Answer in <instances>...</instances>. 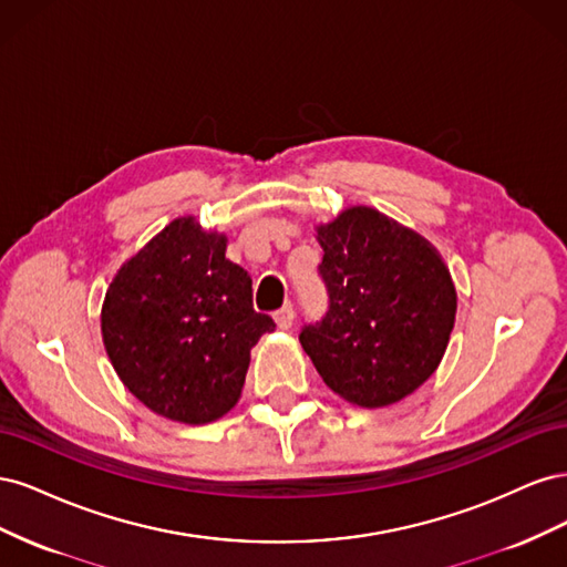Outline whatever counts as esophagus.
I'll use <instances>...</instances> for the list:
<instances>
[{
  "mask_svg": "<svg viewBox=\"0 0 567 567\" xmlns=\"http://www.w3.org/2000/svg\"><path fill=\"white\" fill-rule=\"evenodd\" d=\"M293 319H296V312H293V305H284L279 312H274V321H277V326L281 331H286V329H290V326H293Z\"/></svg>",
  "mask_w": 567,
  "mask_h": 567,
  "instance_id": "1",
  "label": "esophagus"
}]
</instances>
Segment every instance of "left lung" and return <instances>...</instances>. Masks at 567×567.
I'll return each instance as SVG.
<instances>
[{
  "label": "left lung",
  "mask_w": 567,
  "mask_h": 567,
  "mask_svg": "<svg viewBox=\"0 0 567 567\" xmlns=\"http://www.w3.org/2000/svg\"><path fill=\"white\" fill-rule=\"evenodd\" d=\"M329 310L300 331L323 383L357 406L400 402L447 350L456 290L437 250L371 208L317 229Z\"/></svg>",
  "instance_id": "left-lung-1"
}]
</instances>
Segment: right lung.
Instances as JSON below:
<instances>
[{
    "label": "right lung",
    "instance_id": "add662e5",
    "mask_svg": "<svg viewBox=\"0 0 567 567\" xmlns=\"http://www.w3.org/2000/svg\"><path fill=\"white\" fill-rule=\"evenodd\" d=\"M227 238L179 217L115 274L101 333L120 381L151 411L210 423L241 398L250 348L274 331L252 310L248 271L225 257Z\"/></svg>",
    "mask_w": 567,
    "mask_h": 567
}]
</instances>
